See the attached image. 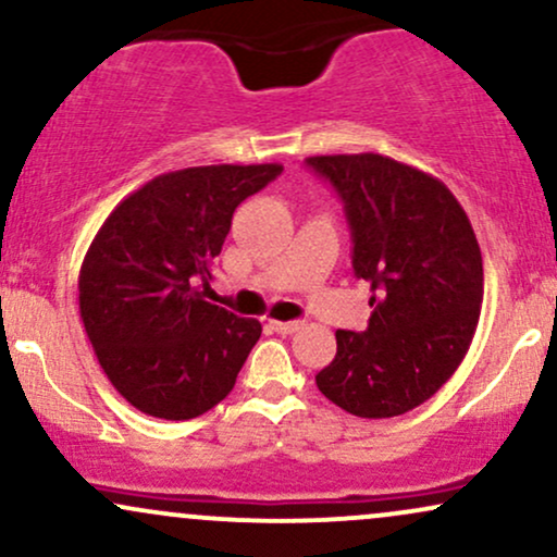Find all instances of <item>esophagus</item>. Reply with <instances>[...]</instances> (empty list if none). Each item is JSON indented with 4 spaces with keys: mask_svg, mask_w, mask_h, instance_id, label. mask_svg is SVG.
<instances>
[{
    "mask_svg": "<svg viewBox=\"0 0 557 557\" xmlns=\"http://www.w3.org/2000/svg\"><path fill=\"white\" fill-rule=\"evenodd\" d=\"M274 332H280V335H290V332H296L300 327V322H270Z\"/></svg>",
    "mask_w": 557,
    "mask_h": 557,
    "instance_id": "esophagus-1",
    "label": "esophagus"
}]
</instances>
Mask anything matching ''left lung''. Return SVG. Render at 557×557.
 I'll list each match as a JSON object with an SVG mask.
<instances>
[{"label": "left lung", "instance_id": "8db88e82", "mask_svg": "<svg viewBox=\"0 0 557 557\" xmlns=\"http://www.w3.org/2000/svg\"><path fill=\"white\" fill-rule=\"evenodd\" d=\"M306 164L341 196L354 272L374 309L363 332H335L337 354L317 387L354 417H400L450 380L476 332L484 270L474 227L445 183L389 157Z\"/></svg>", "mask_w": 557, "mask_h": 557}]
</instances>
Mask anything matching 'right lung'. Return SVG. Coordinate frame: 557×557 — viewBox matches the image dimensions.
I'll use <instances>...</instances> for the list:
<instances>
[{
    "mask_svg": "<svg viewBox=\"0 0 557 557\" xmlns=\"http://www.w3.org/2000/svg\"><path fill=\"white\" fill-rule=\"evenodd\" d=\"M280 172H168L123 198L96 233L78 277L81 319L104 374L140 413L196 419L233 389L261 324L203 298L233 212Z\"/></svg>",
    "mask_w": 557,
    "mask_h": 557,
    "instance_id": "obj_1",
    "label": "right lung"
}]
</instances>
